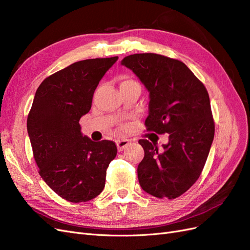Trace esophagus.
<instances>
[{
    "instance_id": "esophagus-1",
    "label": "esophagus",
    "mask_w": 250,
    "mask_h": 250,
    "mask_svg": "<svg viewBox=\"0 0 250 250\" xmlns=\"http://www.w3.org/2000/svg\"><path fill=\"white\" fill-rule=\"evenodd\" d=\"M130 145V141L129 140H119L117 141V147L119 151H123L124 149H126L128 146Z\"/></svg>"
}]
</instances>
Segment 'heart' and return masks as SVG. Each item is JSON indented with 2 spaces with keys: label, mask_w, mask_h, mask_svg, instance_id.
<instances>
[{
  "label": "heart",
  "mask_w": 250,
  "mask_h": 250,
  "mask_svg": "<svg viewBox=\"0 0 250 250\" xmlns=\"http://www.w3.org/2000/svg\"><path fill=\"white\" fill-rule=\"evenodd\" d=\"M134 84H139V83L137 81H134L133 79H131L130 77L122 76V78H121L120 88L121 87H124V86H128V85H134Z\"/></svg>",
  "instance_id": "b5f03b06"
}]
</instances>
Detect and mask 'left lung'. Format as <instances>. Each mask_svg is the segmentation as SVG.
Wrapping results in <instances>:
<instances>
[{
	"instance_id": "8db88e82",
	"label": "left lung",
	"mask_w": 250,
	"mask_h": 250,
	"mask_svg": "<svg viewBox=\"0 0 250 250\" xmlns=\"http://www.w3.org/2000/svg\"><path fill=\"white\" fill-rule=\"evenodd\" d=\"M122 64L137 75L149 92L146 130L169 134L163 151L148 140L139 141L145 152L138 166L139 183L154 197L177 198L199 178L214 140L208 90L177 59L143 53L126 56Z\"/></svg>"
}]
</instances>
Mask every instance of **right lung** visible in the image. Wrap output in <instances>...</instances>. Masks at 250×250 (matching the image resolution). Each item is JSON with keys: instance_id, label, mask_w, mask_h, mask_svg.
Segmentation results:
<instances>
[{"instance_id": "right-lung-1", "label": "right lung", "mask_w": 250, "mask_h": 250, "mask_svg": "<svg viewBox=\"0 0 250 250\" xmlns=\"http://www.w3.org/2000/svg\"><path fill=\"white\" fill-rule=\"evenodd\" d=\"M117 60L85 59L52 74L37 88L29 111L27 129L40 175L70 202L97 197L117 155L115 143L83 137L79 124L92 107L99 81Z\"/></svg>"}]
</instances>
